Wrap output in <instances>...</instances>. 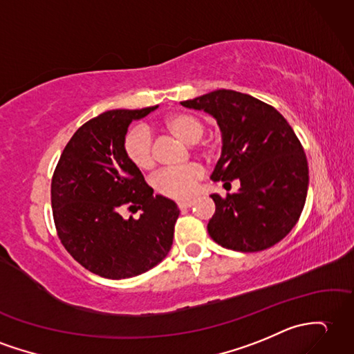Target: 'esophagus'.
Wrapping results in <instances>:
<instances>
[{
	"label": "esophagus",
	"instance_id": "obj_1",
	"mask_svg": "<svg viewBox=\"0 0 354 354\" xmlns=\"http://www.w3.org/2000/svg\"><path fill=\"white\" fill-rule=\"evenodd\" d=\"M178 207H179V209H187V208H192V207H193V202H192V201L178 202Z\"/></svg>",
	"mask_w": 354,
	"mask_h": 354
}]
</instances>
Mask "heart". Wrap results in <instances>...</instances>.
Segmentation results:
<instances>
[{
    "mask_svg": "<svg viewBox=\"0 0 354 354\" xmlns=\"http://www.w3.org/2000/svg\"><path fill=\"white\" fill-rule=\"evenodd\" d=\"M164 128L183 140L187 145H194L203 136V122L190 113H174L164 119ZM127 158L138 170H151L153 167L152 137L146 127H136L123 140ZM203 178V169L199 164H188L178 169H164L153 178V188L164 197L175 201H185L196 193L197 184Z\"/></svg>",
    "mask_w": 354,
    "mask_h": 354,
    "instance_id": "b5f03b06",
    "label": "heart"
}]
</instances>
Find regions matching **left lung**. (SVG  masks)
Masks as SVG:
<instances>
[{
    "mask_svg": "<svg viewBox=\"0 0 354 354\" xmlns=\"http://www.w3.org/2000/svg\"><path fill=\"white\" fill-rule=\"evenodd\" d=\"M217 120L221 153L212 180H240V190L221 199L208 234L221 248L259 252L291 232L306 202L309 169L305 151L286 119L250 95L220 88L180 102Z\"/></svg>",
    "mask_w": 354,
    "mask_h": 354,
    "instance_id": "left-lung-1",
    "label": "left lung"
}]
</instances>
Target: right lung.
<instances>
[{"label": "right lung", "mask_w": 354, "mask_h": 354, "mask_svg": "<svg viewBox=\"0 0 354 354\" xmlns=\"http://www.w3.org/2000/svg\"><path fill=\"white\" fill-rule=\"evenodd\" d=\"M157 109L110 110L86 122L66 145L54 171L53 214L64 249L105 279L145 273L167 257L174 243L178 205L153 196L123 149L131 122ZM125 207L142 214L125 219Z\"/></svg>", "instance_id": "right-lung-1"}]
</instances>
